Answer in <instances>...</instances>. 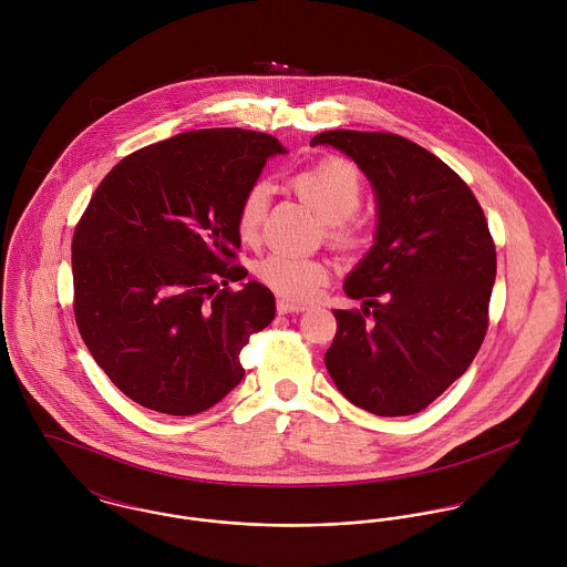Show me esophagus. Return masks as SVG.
<instances>
[{
    "label": "esophagus",
    "instance_id": "obj_1",
    "mask_svg": "<svg viewBox=\"0 0 567 567\" xmlns=\"http://www.w3.org/2000/svg\"><path fill=\"white\" fill-rule=\"evenodd\" d=\"M306 308L303 306H297V303H290V301H277V312L279 315H299V312H303Z\"/></svg>",
    "mask_w": 567,
    "mask_h": 567
}]
</instances>
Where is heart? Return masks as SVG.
I'll return each instance as SVG.
<instances>
[{
    "instance_id": "1",
    "label": "heart",
    "mask_w": 567,
    "mask_h": 567,
    "mask_svg": "<svg viewBox=\"0 0 567 567\" xmlns=\"http://www.w3.org/2000/svg\"><path fill=\"white\" fill-rule=\"evenodd\" d=\"M290 187L308 203L324 223L327 236L338 246L360 243L364 223L353 214L364 196V181L355 163L342 157H327L323 162L297 172ZM268 212V187L252 183L238 205L236 229L243 243H257ZM257 279L290 301H310L323 288L329 268L323 261L272 252L255 266Z\"/></svg>"
}]
</instances>
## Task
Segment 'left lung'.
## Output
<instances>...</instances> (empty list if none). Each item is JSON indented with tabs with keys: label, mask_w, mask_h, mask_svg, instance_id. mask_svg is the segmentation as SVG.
Returning <instances> with one entry per match:
<instances>
[{
	"label": "left lung",
	"mask_w": 567,
	"mask_h": 567,
	"mask_svg": "<svg viewBox=\"0 0 567 567\" xmlns=\"http://www.w3.org/2000/svg\"><path fill=\"white\" fill-rule=\"evenodd\" d=\"M378 198L375 244L344 281L362 310H333L324 367L338 391L380 416L432 404L476 358L495 281V244L467 183L393 133L324 131Z\"/></svg>",
	"instance_id": "8db88e82"
}]
</instances>
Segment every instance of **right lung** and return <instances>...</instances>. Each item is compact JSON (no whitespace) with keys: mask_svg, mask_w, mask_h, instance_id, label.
Instances as JSON below:
<instances>
[{"mask_svg":"<svg viewBox=\"0 0 567 567\" xmlns=\"http://www.w3.org/2000/svg\"><path fill=\"white\" fill-rule=\"evenodd\" d=\"M266 133L205 128L151 144L97 185L72 240L74 315L86 349L133 402L187 416L244 378L240 351L275 319L248 281L236 214L266 159Z\"/></svg>","mask_w":567,"mask_h":567,"instance_id":"add662e5","label":"right lung"}]
</instances>
